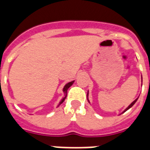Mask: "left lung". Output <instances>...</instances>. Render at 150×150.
<instances>
[{"mask_svg":"<svg viewBox=\"0 0 150 150\" xmlns=\"http://www.w3.org/2000/svg\"><path fill=\"white\" fill-rule=\"evenodd\" d=\"M87 99H88V102H89V103H90V101H89V100H88V94H87ZM137 100H138V97L137 98V99H136V100H134V101H132V103H131V104H129V106H128V107L126 108H125V110L123 111L122 113L125 112L126 111H127V110H129V108H132V106H133V105H134V104H135L136 102H137ZM122 113H121V114H122Z\"/></svg>","mask_w":150,"mask_h":150,"instance_id":"1","label":"left lung"}]
</instances>
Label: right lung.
<instances>
[{"label": "right lung", "instance_id": "add662e5", "mask_svg": "<svg viewBox=\"0 0 150 150\" xmlns=\"http://www.w3.org/2000/svg\"><path fill=\"white\" fill-rule=\"evenodd\" d=\"M74 82L75 81L69 82V83H67V84L64 86V88H63V89H62V91H63V93L65 94V96H64V97L62 98V100H61V101L59 102V104H58V106H57V107H59V105H60L61 104H62V103H63V101L65 100V99L67 98V90H68V88H70V87H71V86L73 83H74Z\"/></svg>", "mask_w": 150, "mask_h": 150}]
</instances>
